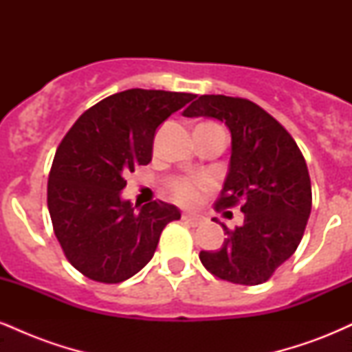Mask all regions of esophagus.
Returning <instances> with one entry per match:
<instances>
[{
	"instance_id": "esophagus-1",
	"label": "esophagus",
	"mask_w": 352,
	"mask_h": 352,
	"mask_svg": "<svg viewBox=\"0 0 352 352\" xmlns=\"http://www.w3.org/2000/svg\"><path fill=\"white\" fill-rule=\"evenodd\" d=\"M182 220L187 225H190V227H200V225L204 223V220H201L200 217L190 215V213H184V215H182Z\"/></svg>"
}]
</instances>
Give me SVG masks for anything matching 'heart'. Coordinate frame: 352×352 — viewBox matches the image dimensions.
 Masks as SVG:
<instances>
[{"instance_id": "obj_1", "label": "heart", "mask_w": 352, "mask_h": 352, "mask_svg": "<svg viewBox=\"0 0 352 352\" xmlns=\"http://www.w3.org/2000/svg\"><path fill=\"white\" fill-rule=\"evenodd\" d=\"M208 187L205 179H177L172 182V195L180 204L193 205L200 199V193Z\"/></svg>"}]
</instances>
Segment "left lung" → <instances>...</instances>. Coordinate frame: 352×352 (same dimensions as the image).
<instances>
[{"instance_id":"obj_1","label":"left lung","mask_w":352,"mask_h":352,"mask_svg":"<svg viewBox=\"0 0 352 352\" xmlns=\"http://www.w3.org/2000/svg\"><path fill=\"white\" fill-rule=\"evenodd\" d=\"M184 116L213 117L230 129V172L215 210L240 205L245 213L241 227L221 225L227 238L215 252H200L201 265L235 285L268 281L296 252L311 213V180L300 147L273 116L243 98L200 96Z\"/></svg>"}]
</instances>
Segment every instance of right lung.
I'll use <instances>...</instances> for the list:
<instances>
[{
  "label": "right lung",
  "instance_id": "add662e5",
  "mask_svg": "<svg viewBox=\"0 0 352 352\" xmlns=\"http://www.w3.org/2000/svg\"><path fill=\"white\" fill-rule=\"evenodd\" d=\"M195 94L129 89L89 107L60 140L47 180L52 230L67 261L89 280L114 285L152 260L179 208L120 199L125 173L152 160L157 127Z\"/></svg>",
  "mask_w": 352,
  "mask_h": 352
}]
</instances>
